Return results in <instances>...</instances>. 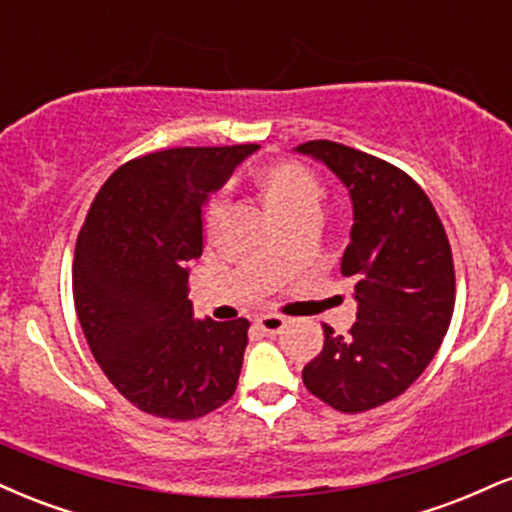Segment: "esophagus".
Segmentation results:
<instances>
[{
  "label": "esophagus",
  "mask_w": 512,
  "mask_h": 512,
  "mask_svg": "<svg viewBox=\"0 0 512 512\" xmlns=\"http://www.w3.org/2000/svg\"><path fill=\"white\" fill-rule=\"evenodd\" d=\"M255 327L262 334H269V337H274V334H279L286 327V317H281V315H262V317H257V320H255Z\"/></svg>",
  "instance_id": "1"
}]
</instances>
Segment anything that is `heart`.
<instances>
[{
  "mask_svg": "<svg viewBox=\"0 0 512 512\" xmlns=\"http://www.w3.org/2000/svg\"><path fill=\"white\" fill-rule=\"evenodd\" d=\"M257 185H260V192L269 211L279 221L291 219V216L303 214V211H320V180L308 168L298 166V163L284 161L262 168L260 175H257ZM223 209L226 207H223L221 197L211 199L207 216H204V223H207L209 231H214L219 226Z\"/></svg>",
  "mask_w": 512,
  "mask_h": 512,
  "instance_id": "obj_1",
  "label": "heart"
}]
</instances>
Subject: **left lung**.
<instances>
[{
	"mask_svg": "<svg viewBox=\"0 0 512 512\" xmlns=\"http://www.w3.org/2000/svg\"><path fill=\"white\" fill-rule=\"evenodd\" d=\"M349 190L354 223L342 274L354 276L349 334L325 325V344L303 383L344 414L402 395L436 356L455 308V267L445 228L426 192L404 170L351 146L305 142Z\"/></svg>",
	"mask_w": 512,
	"mask_h": 512,
	"instance_id": "left-lung-1",
	"label": "left lung"
}]
</instances>
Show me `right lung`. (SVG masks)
<instances>
[{
    "instance_id": "obj_1",
    "label": "right lung",
    "mask_w": 512,
    "mask_h": 512,
    "mask_svg": "<svg viewBox=\"0 0 512 512\" xmlns=\"http://www.w3.org/2000/svg\"><path fill=\"white\" fill-rule=\"evenodd\" d=\"M257 144L182 146L134 158L105 180L76 238L81 330L122 397L161 419H199L233 397L245 317L197 320L187 262L202 255V209Z\"/></svg>"
}]
</instances>
